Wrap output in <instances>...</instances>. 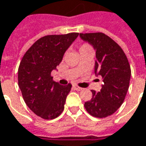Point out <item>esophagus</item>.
I'll return each mask as SVG.
<instances>
[{"label": "esophagus", "instance_id": "esophagus-1", "mask_svg": "<svg viewBox=\"0 0 146 146\" xmlns=\"http://www.w3.org/2000/svg\"><path fill=\"white\" fill-rule=\"evenodd\" d=\"M73 87L75 88V89H76V90H77V91H81L82 89H83L82 88L79 87V86H77V85H73Z\"/></svg>", "mask_w": 146, "mask_h": 146}]
</instances>
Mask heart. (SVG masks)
I'll return each mask as SVG.
<instances>
[{
  "instance_id": "obj_1",
  "label": "heart",
  "mask_w": 146,
  "mask_h": 146,
  "mask_svg": "<svg viewBox=\"0 0 146 146\" xmlns=\"http://www.w3.org/2000/svg\"><path fill=\"white\" fill-rule=\"evenodd\" d=\"M90 49H92V48L87 44H82L81 46L80 47V52H82V51H85V50H90Z\"/></svg>"
}]
</instances>
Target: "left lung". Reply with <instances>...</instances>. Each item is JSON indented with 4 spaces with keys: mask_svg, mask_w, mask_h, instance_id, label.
<instances>
[{
    "mask_svg": "<svg viewBox=\"0 0 146 146\" xmlns=\"http://www.w3.org/2000/svg\"><path fill=\"white\" fill-rule=\"evenodd\" d=\"M96 51L94 73L102 78L99 92L91 90L93 98L84 103L88 114L105 118L114 114L123 104L129 87L131 68L121 47L104 33L80 34Z\"/></svg>",
    "mask_w": 146,
    "mask_h": 146,
    "instance_id": "obj_1",
    "label": "left lung"
}]
</instances>
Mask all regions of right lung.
I'll return each instance as SVG.
<instances>
[{
  "mask_svg": "<svg viewBox=\"0 0 146 146\" xmlns=\"http://www.w3.org/2000/svg\"><path fill=\"white\" fill-rule=\"evenodd\" d=\"M79 33L46 36L34 43L24 54L18 72L19 87L27 106L44 119L62 114L71 84L62 86L53 80L51 72L57 70L64 53Z\"/></svg>",
  "mask_w": 146,
  "mask_h": 146,
  "instance_id": "right-lung-1",
  "label": "right lung"
}]
</instances>
